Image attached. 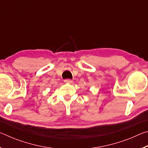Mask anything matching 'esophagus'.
<instances>
[{"label":"esophagus","mask_w":148,"mask_h":148,"mask_svg":"<svg viewBox=\"0 0 148 148\" xmlns=\"http://www.w3.org/2000/svg\"><path fill=\"white\" fill-rule=\"evenodd\" d=\"M64 82H65V83H66V84H72L73 81H72V79H65Z\"/></svg>","instance_id":"esophagus-1"}]
</instances>
